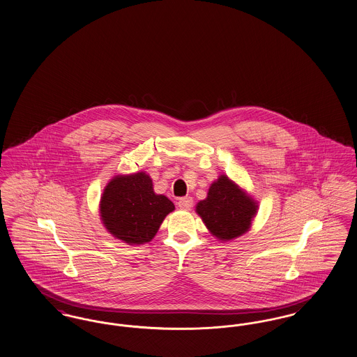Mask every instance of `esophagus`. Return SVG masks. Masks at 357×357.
Masks as SVG:
<instances>
[{"label":"esophagus","instance_id":"esophagus-1","mask_svg":"<svg viewBox=\"0 0 357 357\" xmlns=\"http://www.w3.org/2000/svg\"><path fill=\"white\" fill-rule=\"evenodd\" d=\"M178 206L182 208V210H190L192 207V198L190 197H183L178 201Z\"/></svg>","mask_w":357,"mask_h":357}]
</instances>
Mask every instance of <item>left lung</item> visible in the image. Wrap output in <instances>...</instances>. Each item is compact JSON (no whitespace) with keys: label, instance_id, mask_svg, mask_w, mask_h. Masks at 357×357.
Returning a JSON list of instances; mask_svg holds the SVG:
<instances>
[{"label":"left lung","instance_id":"8db88e82","mask_svg":"<svg viewBox=\"0 0 357 357\" xmlns=\"http://www.w3.org/2000/svg\"><path fill=\"white\" fill-rule=\"evenodd\" d=\"M197 213L213 236L227 241L249 230L257 204L234 182L221 175L208 188L207 198L197 204Z\"/></svg>","mask_w":357,"mask_h":357}]
</instances>
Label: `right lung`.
Returning <instances> with one entry per match:
<instances>
[{"label": "right lung", "mask_w": 357, "mask_h": 357, "mask_svg": "<svg viewBox=\"0 0 357 357\" xmlns=\"http://www.w3.org/2000/svg\"><path fill=\"white\" fill-rule=\"evenodd\" d=\"M165 195L153 192L146 172L115 176L104 188L100 214L107 230L127 243L150 242L165 217L174 210Z\"/></svg>", "instance_id": "1"}]
</instances>
